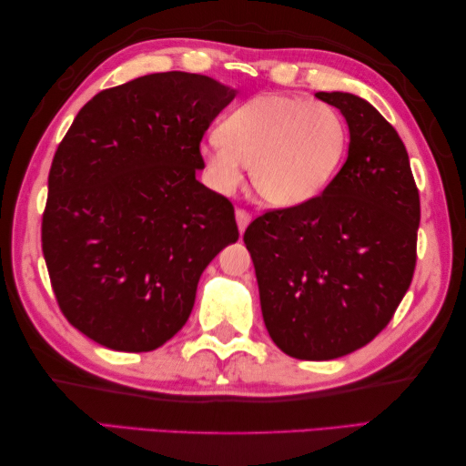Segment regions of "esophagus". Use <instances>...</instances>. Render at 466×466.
Segmentation results:
<instances>
[{
	"mask_svg": "<svg viewBox=\"0 0 466 466\" xmlns=\"http://www.w3.org/2000/svg\"><path fill=\"white\" fill-rule=\"evenodd\" d=\"M235 220H238V227H239V233H243L248 228V225L251 223V215L248 210H235Z\"/></svg>",
	"mask_w": 466,
	"mask_h": 466,
	"instance_id": "34e87169",
	"label": "esophagus"
}]
</instances>
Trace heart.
<instances>
[{"instance_id": "1", "label": "heart", "mask_w": 466, "mask_h": 466, "mask_svg": "<svg viewBox=\"0 0 466 466\" xmlns=\"http://www.w3.org/2000/svg\"><path fill=\"white\" fill-rule=\"evenodd\" d=\"M349 129L332 105L266 93L228 113L218 134L206 138L200 158L218 194H233L251 167V183L274 208L314 200L337 175Z\"/></svg>"}]
</instances>
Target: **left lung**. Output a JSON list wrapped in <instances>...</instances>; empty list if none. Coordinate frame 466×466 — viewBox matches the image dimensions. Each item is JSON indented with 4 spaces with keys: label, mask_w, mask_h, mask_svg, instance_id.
Segmentation results:
<instances>
[{
    "label": "left lung",
    "mask_w": 466,
    "mask_h": 466,
    "mask_svg": "<svg viewBox=\"0 0 466 466\" xmlns=\"http://www.w3.org/2000/svg\"><path fill=\"white\" fill-rule=\"evenodd\" d=\"M349 126V157L322 196L246 228L266 330L283 353L328 361L390 322L415 272L419 192L405 144L376 106L316 93Z\"/></svg>",
    "instance_id": "left-lung-1"
}]
</instances>
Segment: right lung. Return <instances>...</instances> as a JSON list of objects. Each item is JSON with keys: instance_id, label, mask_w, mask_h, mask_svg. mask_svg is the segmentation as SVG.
<instances>
[{"instance_id": "obj_1", "label": "right lung", "mask_w": 466, "mask_h": 466, "mask_svg": "<svg viewBox=\"0 0 466 466\" xmlns=\"http://www.w3.org/2000/svg\"><path fill=\"white\" fill-rule=\"evenodd\" d=\"M235 95L202 74L142 76L90 98L57 147L43 256L67 322L98 345H165L239 239L233 204L196 179L202 136Z\"/></svg>"}]
</instances>
